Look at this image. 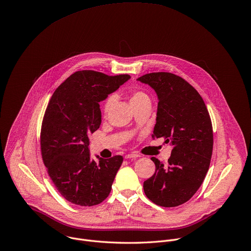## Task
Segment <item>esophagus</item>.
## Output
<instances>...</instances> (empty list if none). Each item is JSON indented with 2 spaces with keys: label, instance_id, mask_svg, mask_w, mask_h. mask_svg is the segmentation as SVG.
<instances>
[{
  "label": "esophagus",
  "instance_id": "34e87169",
  "mask_svg": "<svg viewBox=\"0 0 251 251\" xmlns=\"http://www.w3.org/2000/svg\"><path fill=\"white\" fill-rule=\"evenodd\" d=\"M140 155L138 154V153H128V154H126L125 155V158L126 159H129V158H137V157H139Z\"/></svg>",
  "mask_w": 251,
  "mask_h": 251
}]
</instances>
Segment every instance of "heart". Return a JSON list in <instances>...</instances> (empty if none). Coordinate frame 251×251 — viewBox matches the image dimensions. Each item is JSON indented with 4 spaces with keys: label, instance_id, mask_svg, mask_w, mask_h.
Segmentation results:
<instances>
[{
    "label": "heart",
    "instance_id": "obj_1",
    "mask_svg": "<svg viewBox=\"0 0 251 251\" xmlns=\"http://www.w3.org/2000/svg\"><path fill=\"white\" fill-rule=\"evenodd\" d=\"M114 101H115V98H114L113 96L109 97V98L105 100L104 106H103V110H104L105 113H107V112L111 109V107H112ZM145 101H151L150 97H149V95H148L147 93H145V92H143V91H133V92L131 93L130 102H131L132 105H134V104H139V103H142V102H145Z\"/></svg>",
    "mask_w": 251,
    "mask_h": 251
}]
</instances>
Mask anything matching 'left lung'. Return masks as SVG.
<instances>
[{
	"label": "left lung",
	"mask_w": 251,
	"mask_h": 251,
	"mask_svg": "<svg viewBox=\"0 0 251 251\" xmlns=\"http://www.w3.org/2000/svg\"><path fill=\"white\" fill-rule=\"evenodd\" d=\"M156 94L158 103L152 139L164 137L174 146L164 165L155 157V172L144 182L146 196L161 207L187 202L201 186L213 151V128L205 102L182 77L151 73L137 78Z\"/></svg>",
	"instance_id": "obj_1"
}]
</instances>
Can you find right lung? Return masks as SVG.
Instances as JSON below:
<instances>
[{
    "label": "right lung",
    "mask_w": 251,
    "mask_h": 251,
    "mask_svg": "<svg viewBox=\"0 0 251 251\" xmlns=\"http://www.w3.org/2000/svg\"><path fill=\"white\" fill-rule=\"evenodd\" d=\"M130 77L75 72L56 89L47 105L40 135L43 162L57 190L75 205H98L111 191L123 157L92 159L89 135L101 124L100 102Z\"/></svg>",
    "instance_id": "add662e5"
}]
</instances>
